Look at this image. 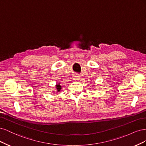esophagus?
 I'll use <instances>...</instances> for the list:
<instances>
[{
	"label": "esophagus",
	"instance_id": "1",
	"mask_svg": "<svg viewBox=\"0 0 146 146\" xmlns=\"http://www.w3.org/2000/svg\"><path fill=\"white\" fill-rule=\"evenodd\" d=\"M80 76H79V75H78V74H75L73 76V79L74 80H76V81H78L80 80Z\"/></svg>",
	"mask_w": 146,
	"mask_h": 146
}]
</instances>
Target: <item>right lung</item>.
Here are the masks:
<instances>
[{"mask_svg": "<svg viewBox=\"0 0 146 146\" xmlns=\"http://www.w3.org/2000/svg\"><path fill=\"white\" fill-rule=\"evenodd\" d=\"M56 91H57V92H59V91L61 90V84H60V83L56 84Z\"/></svg>", "mask_w": 146, "mask_h": 146, "instance_id": "1", "label": "right lung"}]
</instances>
